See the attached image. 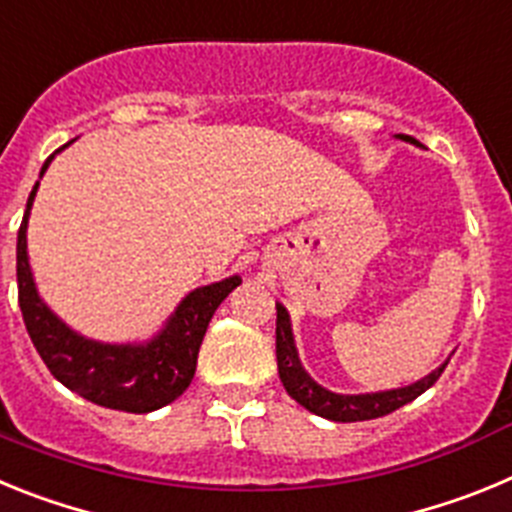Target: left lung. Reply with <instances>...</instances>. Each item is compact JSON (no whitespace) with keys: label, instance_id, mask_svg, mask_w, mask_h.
Instances as JSON below:
<instances>
[{"label":"left lung","instance_id":"8db88e82","mask_svg":"<svg viewBox=\"0 0 512 512\" xmlns=\"http://www.w3.org/2000/svg\"><path fill=\"white\" fill-rule=\"evenodd\" d=\"M405 143L420 146L418 140L410 135H397ZM449 361H443L438 369H433L428 377L418 379L408 387H397V390L387 392H366V395H338L325 387H320L310 374L302 369L300 356L295 348V336H292V323H289V312L282 305H277V366L279 379H282L284 390L289 392L292 400H297L305 410L320 415V418L336 420V423H356V420H372L390 415L392 410L402 408L413 402L415 397L423 395L428 387L438 382Z\"/></svg>","mask_w":512,"mask_h":512}]
</instances>
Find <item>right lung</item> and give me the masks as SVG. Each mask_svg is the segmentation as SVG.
Returning <instances> with one entry per match:
<instances>
[{"instance_id":"right-lung-1","label":"right lung","mask_w":512,"mask_h":512,"mask_svg":"<svg viewBox=\"0 0 512 512\" xmlns=\"http://www.w3.org/2000/svg\"><path fill=\"white\" fill-rule=\"evenodd\" d=\"M56 153L45 158L40 176ZM38 184L35 182L27 197V210L17 233V300L40 359L63 387L94 405L125 413H151L164 408L192 382L207 325L220 302L241 284V277H228L189 292L164 328L146 343H99L79 336L40 300L27 261V217Z\"/></svg>"}]
</instances>
